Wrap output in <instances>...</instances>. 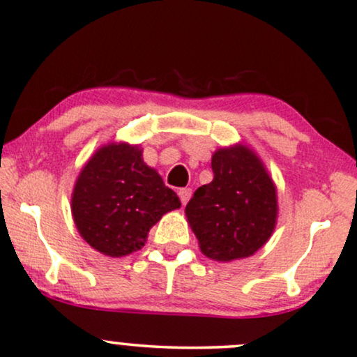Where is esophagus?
Instances as JSON below:
<instances>
[{
	"label": "esophagus",
	"mask_w": 357,
	"mask_h": 357,
	"mask_svg": "<svg viewBox=\"0 0 357 357\" xmlns=\"http://www.w3.org/2000/svg\"><path fill=\"white\" fill-rule=\"evenodd\" d=\"M179 199H181L183 206H186V202L189 201V197H191V188H183L179 189Z\"/></svg>",
	"instance_id": "esophagus-1"
}]
</instances>
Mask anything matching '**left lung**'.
I'll return each mask as SVG.
<instances>
[{"mask_svg":"<svg viewBox=\"0 0 357 357\" xmlns=\"http://www.w3.org/2000/svg\"><path fill=\"white\" fill-rule=\"evenodd\" d=\"M214 179L197 188L186 206L202 254L231 261L255 254L272 236L277 191L257 155L245 146L218 150Z\"/></svg>","mask_w":357,"mask_h":357,"instance_id":"left-lung-1","label":"left lung"}]
</instances>
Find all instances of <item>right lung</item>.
<instances>
[{"instance_id":"add662e5","label":"right lung","mask_w":357,"mask_h":357,"mask_svg":"<svg viewBox=\"0 0 357 357\" xmlns=\"http://www.w3.org/2000/svg\"><path fill=\"white\" fill-rule=\"evenodd\" d=\"M178 207L179 197L143 163L142 150L126 143H112L90 158L72 194L80 236L108 257L142 249L153 225Z\"/></svg>"}]
</instances>
